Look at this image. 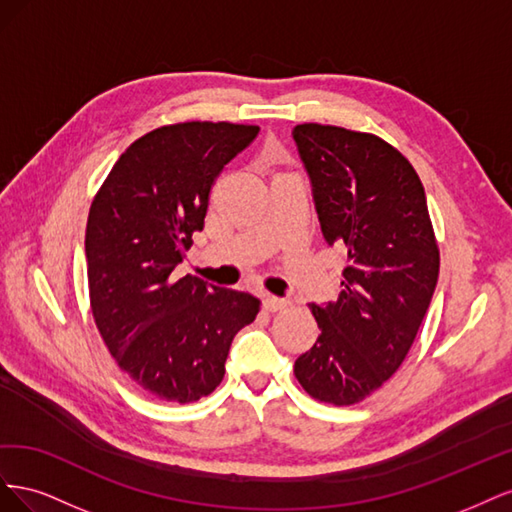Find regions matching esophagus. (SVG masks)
Listing matches in <instances>:
<instances>
[{
	"label": "esophagus",
	"mask_w": 512,
	"mask_h": 512,
	"mask_svg": "<svg viewBox=\"0 0 512 512\" xmlns=\"http://www.w3.org/2000/svg\"><path fill=\"white\" fill-rule=\"evenodd\" d=\"M262 307H265L267 312H282V309L288 307V301L280 299V297H271V294H265V297H262Z\"/></svg>",
	"instance_id": "obj_1"
}]
</instances>
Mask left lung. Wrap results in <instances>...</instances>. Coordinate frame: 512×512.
I'll list each match as a JSON object with an SVG mask.
<instances>
[{"mask_svg":"<svg viewBox=\"0 0 512 512\" xmlns=\"http://www.w3.org/2000/svg\"><path fill=\"white\" fill-rule=\"evenodd\" d=\"M312 183L322 237L348 254L337 301L309 303L316 344L294 361L314 399L352 406L389 380L427 314L440 252L423 183L374 134L301 123L292 128Z\"/></svg>","mask_w":512,"mask_h":512,"instance_id":"8db88e82","label":"left lung"}]
</instances>
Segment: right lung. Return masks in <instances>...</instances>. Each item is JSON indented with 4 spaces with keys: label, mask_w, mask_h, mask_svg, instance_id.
I'll list each match as a JSON object with an SVG mask.
<instances>
[{
    "label": "right lung",
    "mask_w": 512,
    "mask_h": 512,
    "mask_svg": "<svg viewBox=\"0 0 512 512\" xmlns=\"http://www.w3.org/2000/svg\"><path fill=\"white\" fill-rule=\"evenodd\" d=\"M258 132L226 121L153 130L121 153L91 203V312L117 365L158 399L213 393L232 339L260 309L250 292L173 275L205 228L213 181Z\"/></svg>",
    "instance_id": "1"
}]
</instances>
